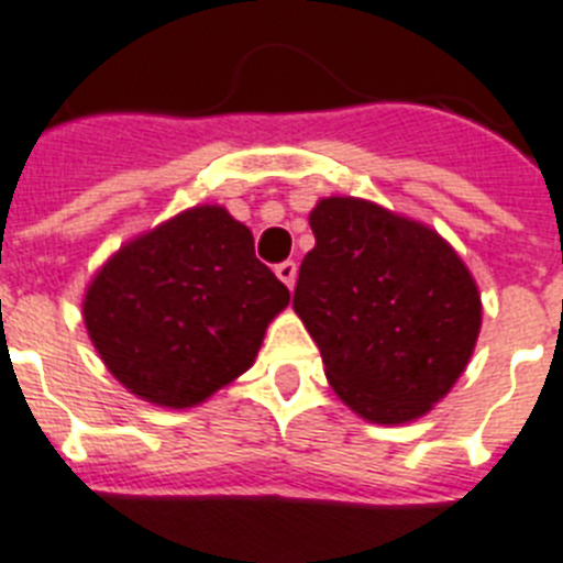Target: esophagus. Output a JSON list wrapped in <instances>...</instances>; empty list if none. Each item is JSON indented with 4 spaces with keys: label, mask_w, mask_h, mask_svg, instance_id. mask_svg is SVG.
<instances>
[{
    "label": "esophagus",
    "mask_w": 563,
    "mask_h": 563,
    "mask_svg": "<svg viewBox=\"0 0 563 563\" xmlns=\"http://www.w3.org/2000/svg\"><path fill=\"white\" fill-rule=\"evenodd\" d=\"M277 277H280L289 289H295V283H297V263H291V260H286V263H280L277 266Z\"/></svg>",
    "instance_id": "34e87169"
}]
</instances>
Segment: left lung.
<instances>
[{
    "label": "left lung",
    "mask_w": 563,
    "mask_h": 563,
    "mask_svg": "<svg viewBox=\"0 0 563 563\" xmlns=\"http://www.w3.org/2000/svg\"><path fill=\"white\" fill-rule=\"evenodd\" d=\"M295 311L354 415L398 427L450 395L481 334L478 283L432 225L361 197L311 209Z\"/></svg>",
    "instance_id": "obj_1"
}]
</instances>
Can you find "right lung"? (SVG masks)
Here are the masks:
<instances>
[{
    "instance_id": "obj_1",
    "label": "right lung",
    "mask_w": 563,
    "mask_h": 563,
    "mask_svg": "<svg viewBox=\"0 0 563 563\" xmlns=\"http://www.w3.org/2000/svg\"><path fill=\"white\" fill-rule=\"evenodd\" d=\"M286 306L249 225L202 202L122 243L88 283L82 320L131 395L191 409L252 369Z\"/></svg>"
}]
</instances>
